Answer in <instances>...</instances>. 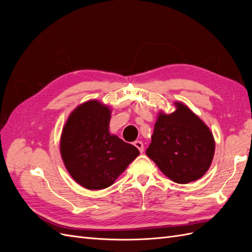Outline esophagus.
Here are the masks:
<instances>
[{
  "mask_svg": "<svg viewBox=\"0 0 252 252\" xmlns=\"http://www.w3.org/2000/svg\"><path fill=\"white\" fill-rule=\"evenodd\" d=\"M134 146L140 150L141 154L144 151V145H143V143H142L141 141H135V142H134Z\"/></svg>",
  "mask_w": 252,
  "mask_h": 252,
  "instance_id": "34e87169",
  "label": "esophagus"
}]
</instances>
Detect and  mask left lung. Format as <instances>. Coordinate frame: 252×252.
Instances as JSON below:
<instances>
[{
    "label": "left lung",
    "instance_id": "8db88e82",
    "mask_svg": "<svg viewBox=\"0 0 252 252\" xmlns=\"http://www.w3.org/2000/svg\"><path fill=\"white\" fill-rule=\"evenodd\" d=\"M146 155L171 181L187 184L202 178L215 155L209 128L185 105L159 113Z\"/></svg>",
    "mask_w": 252,
    "mask_h": 252
}]
</instances>
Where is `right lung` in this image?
<instances>
[{
  "instance_id": "1",
  "label": "right lung",
  "mask_w": 252,
  "mask_h": 252,
  "mask_svg": "<svg viewBox=\"0 0 252 252\" xmlns=\"http://www.w3.org/2000/svg\"><path fill=\"white\" fill-rule=\"evenodd\" d=\"M110 110L97 101L75 109L62 132L61 155L73 180L90 190L107 188L139 156L133 145L109 133Z\"/></svg>"
}]
</instances>
